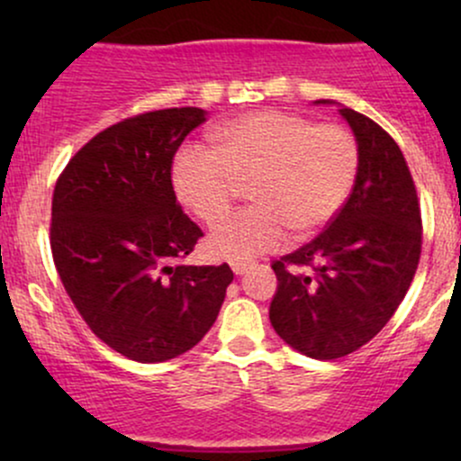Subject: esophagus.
<instances>
[{
  "label": "esophagus",
  "mask_w": 461,
  "mask_h": 461,
  "mask_svg": "<svg viewBox=\"0 0 461 461\" xmlns=\"http://www.w3.org/2000/svg\"><path fill=\"white\" fill-rule=\"evenodd\" d=\"M249 267H251V262H249V260H234V262H231V271H234L236 275L247 273Z\"/></svg>",
  "instance_id": "34e87169"
}]
</instances>
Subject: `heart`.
Returning <instances> with one entry per match:
<instances>
[{
  "label": "heart",
  "mask_w": 461,
  "mask_h": 461,
  "mask_svg": "<svg viewBox=\"0 0 461 461\" xmlns=\"http://www.w3.org/2000/svg\"><path fill=\"white\" fill-rule=\"evenodd\" d=\"M216 147L188 142L173 162L179 201L203 221L219 225L251 182L249 205L210 236L208 249L225 260H249L277 249L293 230L310 236L340 212L359 168L351 130L314 123L284 110H258L214 131Z\"/></svg>",
  "instance_id": "b5f03b06"
}]
</instances>
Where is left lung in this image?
<instances>
[{
  "label": "left lung",
  "mask_w": 461,
  "mask_h": 461,
  "mask_svg": "<svg viewBox=\"0 0 461 461\" xmlns=\"http://www.w3.org/2000/svg\"><path fill=\"white\" fill-rule=\"evenodd\" d=\"M359 145L347 203L314 240L275 260L271 325L303 356L336 359L373 340L420 260V203L403 151L373 119L340 108Z\"/></svg>",
  "instance_id": "left-lung-1"
}]
</instances>
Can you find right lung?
<instances>
[{
	"instance_id": "add662e5",
	"label": "right lung",
	"mask_w": 461,
	"mask_h": 461,
	"mask_svg": "<svg viewBox=\"0 0 461 461\" xmlns=\"http://www.w3.org/2000/svg\"><path fill=\"white\" fill-rule=\"evenodd\" d=\"M201 108L128 116L68 160L51 199L56 271L99 340L134 362L173 359L219 316L234 273L179 260L203 236L173 188V158Z\"/></svg>"
}]
</instances>
